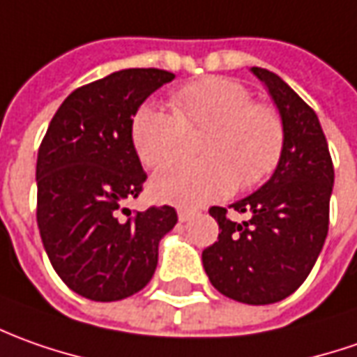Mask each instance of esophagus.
<instances>
[{"instance_id": "esophagus-1", "label": "esophagus", "mask_w": 357, "mask_h": 357, "mask_svg": "<svg viewBox=\"0 0 357 357\" xmlns=\"http://www.w3.org/2000/svg\"><path fill=\"white\" fill-rule=\"evenodd\" d=\"M193 215H195V213H193V211H190V209H179V211H178V219L181 221V223L190 221Z\"/></svg>"}]
</instances>
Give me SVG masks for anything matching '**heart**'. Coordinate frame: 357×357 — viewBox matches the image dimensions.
<instances>
[{
    "label": "heart",
    "mask_w": 357,
    "mask_h": 357,
    "mask_svg": "<svg viewBox=\"0 0 357 357\" xmlns=\"http://www.w3.org/2000/svg\"><path fill=\"white\" fill-rule=\"evenodd\" d=\"M172 109L146 102L130 122V140L148 167L166 166L183 154L185 132L207 130L199 144V162H178L152 179L160 202L181 207L225 197L235 185L251 190L263 183L284 152V122L273 106L252 102L237 80L205 79L179 86Z\"/></svg>",
    "instance_id": "heart-1"
}]
</instances>
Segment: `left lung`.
<instances>
[{"label": "left lung", "instance_id": "8db88e82", "mask_svg": "<svg viewBox=\"0 0 357 357\" xmlns=\"http://www.w3.org/2000/svg\"><path fill=\"white\" fill-rule=\"evenodd\" d=\"M251 73L284 122V152L264 185L229 205L251 213L249 221H231L225 207L209 209L219 237L202 261L221 294L259 306L290 296L310 275L328 235L334 166L312 108L275 73L261 67Z\"/></svg>", "mask_w": 357, "mask_h": 357}]
</instances>
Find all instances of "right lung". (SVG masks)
Listing matches in <instances>:
<instances>
[{
    "label": "right lung",
    "mask_w": 357,
    "mask_h": 357,
    "mask_svg": "<svg viewBox=\"0 0 357 357\" xmlns=\"http://www.w3.org/2000/svg\"><path fill=\"white\" fill-rule=\"evenodd\" d=\"M174 79L162 68H124L84 84L59 106L41 142L39 233L56 275L89 301H122L144 289L160 241L178 223L169 205L119 217L146 181L130 140L132 116Z\"/></svg>",
    "instance_id": "1"
}]
</instances>
